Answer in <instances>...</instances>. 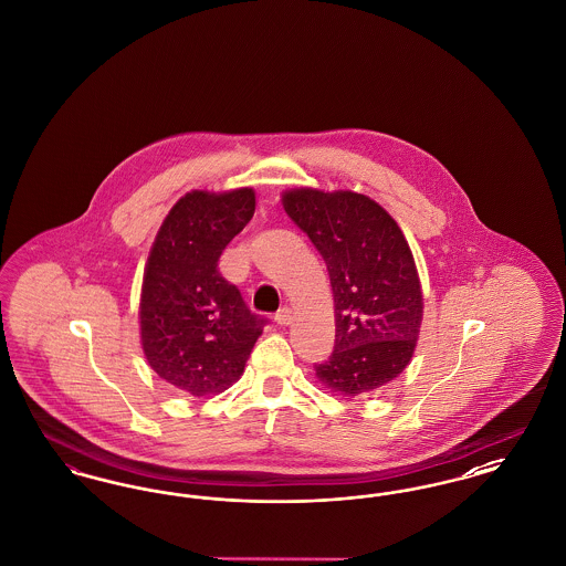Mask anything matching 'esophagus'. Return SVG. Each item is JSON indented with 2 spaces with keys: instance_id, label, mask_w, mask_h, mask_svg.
Here are the masks:
<instances>
[{
  "instance_id": "obj_1",
  "label": "esophagus",
  "mask_w": 566,
  "mask_h": 566,
  "mask_svg": "<svg viewBox=\"0 0 566 566\" xmlns=\"http://www.w3.org/2000/svg\"><path fill=\"white\" fill-rule=\"evenodd\" d=\"M275 323L280 324V326H289V324L293 323V310L291 307H280L277 310V314H275Z\"/></svg>"
}]
</instances>
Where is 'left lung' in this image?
Returning a JSON list of instances; mask_svg holds the SVG:
<instances>
[{
  "label": "left lung",
  "mask_w": 566,
  "mask_h": 566,
  "mask_svg": "<svg viewBox=\"0 0 566 566\" xmlns=\"http://www.w3.org/2000/svg\"><path fill=\"white\" fill-rule=\"evenodd\" d=\"M286 214L323 254L335 301V350L316 377L358 397L386 386L411 360L422 324V289L403 231L374 199L293 189Z\"/></svg>",
  "instance_id": "left-lung-1"
}]
</instances>
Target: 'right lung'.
I'll return each mask as SVG.
<instances>
[{
  "label": "right lung",
  "instance_id": "add662e5",
  "mask_svg": "<svg viewBox=\"0 0 566 566\" xmlns=\"http://www.w3.org/2000/svg\"><path fill=\"white\" fill-rule=\"evenodd\" d=\"M254 190H192L165 216L139 298L142 348L157 376L192 397L227 390L268 324L218 259L254 214Z\"/></svg>",
  "mask_w": 566,
  "mask_h": 566
}]
</instances>
